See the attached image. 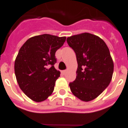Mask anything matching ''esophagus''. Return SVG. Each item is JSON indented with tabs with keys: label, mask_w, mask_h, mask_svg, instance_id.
Segmentation results:
<instances>
[{
	"label": "esophagus",
	"mask_w": 128,
	"mask_h": 128,
	"mask_svg": "<svg viewBox=\"0 0 128 128\" xmlns=\"http://www.w3.org/2000/svg\"><path fill=\"white\" fill-rule=\"evenodd\" d=\"M66 72H67V70H63V71H62V74H66Z\"/></svg>",
	"instance_id": "1"
}]
</instances>
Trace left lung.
Here are the masks:
<instances>
[{
  "instance_id": "8db88e82",
  "label": "left lung",
  "mask_w": 128,
  "mask_h": 128,
  "mask_svg": "<svg viewBox=\"0 0 128 128\" xmlns=\"http://www.w3.org/2000/svg\"><path fill=\"white\" fill-rule=\"evenodd\" d=\"M67 42L78 64L76 79L69 84L71 91L80 100H93L112 79L114 64L109 48L100 38L86 32L68 37Z\"/></svg>"
}]
</instances>
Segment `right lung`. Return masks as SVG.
Here are the masks:
<instances>
[{
	"instance_id": "1",
	"label": "right lung",
	"mask_w": 128,
	"mask_h": 128,
	"mask_svg": "<svg viewBox=\"0 0 128 128\" xmlns=\"http://www.w3.org/2000/svg\"><path fill=\"white\" fill-rule=\"evenodd\" d=\"M66 37L42 34L28 40L19 49L14 70L19 87L36 102L46 100L54 90L60 72L54 68L55 52Z\"/></svg>"
}]
</instances>
